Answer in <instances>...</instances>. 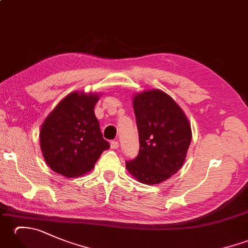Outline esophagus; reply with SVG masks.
Wrapping results in <instances>:
<instances>
[{"label": "esophagus", "instance_id": "1", "mask_svg": "<svg viewBox=\"0 0 248 248\" xmlns=\"http://www.w3.org/2000/svg\"><path fill=\"white\" fill-rule=\"evenodd\" d=\"M110 147H112L113 149H117L118 147H119L118 141L117 140H112V141H110Z\"/></svg>", "mask_w": 248, "mask_h": 248}]
</instances>
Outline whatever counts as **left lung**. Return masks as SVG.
I'll return each instance as SVG.
<instances>
[{
    "label": "left lung",
    "instance_id": "8db88e82",
    "mask_svg": "<svg viewBox=\"0 0 248 248\" xmlns=\"http://www.w3.org/2000/svg\"><path fill=\"white\" fill-rule=\"evenodd\" d=\"M133 108L140 151L125 166L140 182L159 184L182 167L192 140L191 124L173 99L159 89L135 94Z\"/></svg>",
    "mask_w": 248,
    "mask_h": 248
}]
</instances>
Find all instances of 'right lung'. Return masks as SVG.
Here are the masks:
<instances>
[{
    "label": "right lung",
    "instance_id": "add662e5",
    "mask_svg": "<svg viewBox=\"0 0 248 248\" xmlns=\"http://www.w3.org/2000/svg\"><path fill=\"white\" fill-rule=\"evenodd\" d=\"M98 100L96 93H72L46 118L40 147L52 170L67 178L82 176L109 148L93 112Z\"/></svg>",
    "mask_w": 248,
    "mask_h": 248
}]
</instances>
